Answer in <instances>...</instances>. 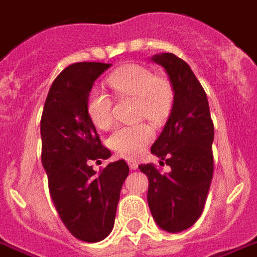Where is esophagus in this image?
Segmentation results:
<instances>
[{
	"instance_id": "34e87169",
	"label": "esophagus",
	"mask_w": 257,
	"mask_h": 257,
	"mask_svg": "<svg viewBox=\"0 0 257 257\" xmlns=\"http://www.w3.org/2000/svg\"><path fill=\"white\" fill-rule=\"evenodd\" d=\"M128 164H129V168H131V170H136L137 166H139V163H137L136 160H133V159H129Z\"/></svg>"
}]
</instances>
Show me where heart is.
<instances>
[{
    "mask_svg": "<svg viewBox=\"0 0 257 257\" xmlns=\"http://www.w3.org/2000/svg\"><path fill=\"white\" fill-rule=\"evenodd\" d=\"M107 83L120 95L137 98L139 117L159 121L167 114L172 102V90L166 78L154 75L140 64H126L107 76ZM87 111L98 129L107 131L113 125V102L101 89L90 94ZM154 139V129L147 124L120 126L111 133L107 146L124 158H135Z\"/></svg>",
    "mask_w": 257,
    "mask_h": 257,
    "instance_id": "obj_1",
    "label": "heart"
}]
</instances>
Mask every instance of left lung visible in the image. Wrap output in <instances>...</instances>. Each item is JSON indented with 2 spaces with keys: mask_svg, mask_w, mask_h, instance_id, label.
Segmentation results:
<instances>
[{
  "mask_svg": "<svg viewBox=\"0 0 257 257\" xmlns=\"http://www.w3.org/2000/svg\"><path fill=\"white\" fill-rule=\"evenodd\" d=\"M151 59L166 70L174 90L170 117L151 148L170 171L160 174L151 163L139 168L148 176L147 199L154 220L166 232L178 233L193 226L205 207L214 170V125L206 93L189 64L174 54Z\"/></svg>",
  "mask_w": 257,
  "mask_h": 257,
  "instance_id": "left-lung-1",
  "label": "left lung"
}]
</instances>
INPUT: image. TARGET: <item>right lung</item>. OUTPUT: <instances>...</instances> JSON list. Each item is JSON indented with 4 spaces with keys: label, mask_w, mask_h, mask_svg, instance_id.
Wrapping results in <instances>:
<instances>
[{
    "label": "right lung",
    "mask_w": 257,
    "mask_h": 257,
    "mask_svg": "<svg viewBox=\"0 0 257 257\" xmlns=\"http://www.w3.org/2000/svg\"><path fill=\"white\" fill-rule=\"evenodd\" d=\"M110 63L82 62L64 68L51 86L42 121V163L60 220L74 237L97 242L110 234L122 183L125 160L99 171L91 162L109 159L87 111L94 82Z\"/></svg>",
    "instance_id": "add662e5"
}]
</instances>
